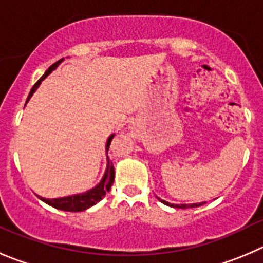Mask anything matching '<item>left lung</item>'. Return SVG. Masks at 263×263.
<instances>
[{"label": "left lung", "instance_id": "left-lung-1", "mask_svg": "<svg viewBox=\"0 0 263 263\" xmlns=\"http://www.w3.org/2000/svg\"><path fill=\"white\" fill-rule=\"evenodd\" d=\"M160 201L164 202V204L169 205V206H173V208H181V209H187V208H196V206H201L202 204H205L204 202H196V204H169L167 201H165V200H161L159 199Z\"/></svg>", "mask_w": 263, "mask_h": 263}]
</instances>
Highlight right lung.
Masks as SVG:
<instances>
[{
  "instance_id": "obj_1",
  "label": "right lung",
  "mask_w": 263,
  "mask_h": 263,
  "mask_svg": "<svg viewBox=\"0 0 263 263\" xmlns=\"http://www.w3.org/2000/svg\"><path fill=\"white\" fill-rule=\"evenodd\" d=\"M61 62H62V59H61V61H58V62H55L52 66H50L49 69L45 72L44 76H42L41 79H40L39 81H37L36 84L33 85L31 92H29L28 98H27V102H28L29 98L33 96V92L36 91V89L39 87V85L41 84L42 80H44L45 77H46L47 74H49L50 72H51L52 69L55 68V67L58 66ZM27 102H26V103H27ZM112 138H114V134H112V136L108 138V141H107V149L109 148V144H111ZM114 179H115V167H114V165H112V162L109 161V159H108V164H107L106 174H104V177H103V179L101 181V183H99L98 186L94 187V189L89 190V191L85 192V194L72 195V196L61 197V199H44V197H40V199H41L42 201L46 202V204L54 206V208L61 209V211L81 212V211H85V209L90 208V206H92V205H96L98 201H101V200L104 197V195H106L107 192L109 191V189H111L112 183H114Z\"/></svg>"
}]
</instances>
